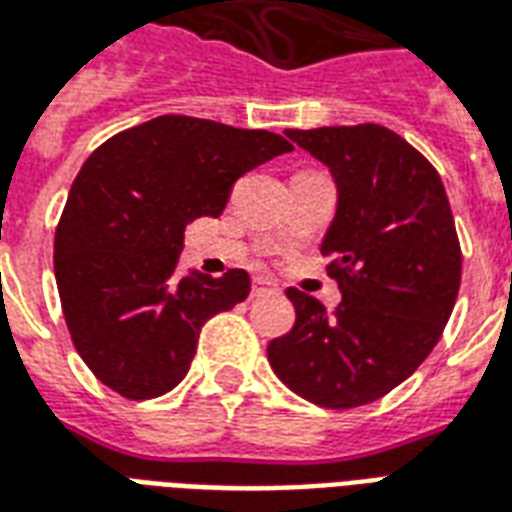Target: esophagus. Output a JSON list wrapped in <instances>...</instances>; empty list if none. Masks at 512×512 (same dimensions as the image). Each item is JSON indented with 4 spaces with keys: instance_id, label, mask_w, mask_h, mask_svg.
I'll list each match as a JSON object with an SVG mask.
<instances>
[{
    "instance_id": "1",
    "label": "esophagus",
    "mask_w": 512,
    "mask_h": 512,
    "mask_svg": "<svg viewBox=\"0 0 512 512\" xmlns=\"http://www.w3.org/2000/svg\"><path fill=\"white\" fill-rule=\"evenodd\" d=\"M268 293H279V287H276L271 279L257 276L255 282H252V298H260V295H268Z\"/></svg>"
}]
</instances>
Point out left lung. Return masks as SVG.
<instances>
[{"mask_svg": "<svg viewBox=\"0 0 512 512\" xmlns=\"http://www.w3.org/2000/svg\"><path fill=\"white\" fill-rule=\"evenodd\" d=\"M328 165L339 203L320 252L342 290L333 312L290 287V333L268 344L276 377L301 399L352 410L407 380L445 331L461 246L442 179L418 149L380 124L287 130Z\"/></svg>", "mask_w": 512, "mask_h": 512, "instance_id": "1", "label": "left lung"}]
</instances>
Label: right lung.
<instances>
[{
	"instance_id": "right-lung-1",
	"label": "right lung",
	"mask_w": 512,
	"mask_h": 512,
	"mask_svg": "<svg viewBox=\"0 0 512 512\" xmlns=\"http://www.w3.org/2000/svg\"><path fill=\"white\" fill-rule=\"evenodd\" d=\"M293 149L268 130L157 116L83 162L56 225L54 274L73 344L124 399L173 391L200 328L249 295V274L176 279L184 227L219 217L244 173Z\"/></svg>"
}]
</instances>
